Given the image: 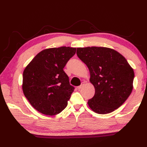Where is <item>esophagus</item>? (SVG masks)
Returning <instances> with one entry per match:
<instances>
[{
	"instance_id": "obj_1",
	"label": "esophagus",
	"mask_w": 147,
	"mask_h": 147,
	"mask_svg": "<svg viewBox=\"0 0 147 147\" xmlns=\"http://www.w3.org/2000/svg\"><path fill=\"white\" fill-rule=\"evenodd\" d=\"M84 86V82H82V83L81 84V85H80V86L78 87V90H80V89H81L82 88H83Z\"/></svg>"
}]
</instances>
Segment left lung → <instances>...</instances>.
<instances>
[{
  "instance_id": "1",
  "label": "left lung",
  "mask_w": 147,
  "mask_h": 147,
  "mask_svg": "<svg viewBox=\"0 0 147 147\" xmlns=\"http://www.w3.org/2000/svg\"><path fill=\"white\" fill-rule=\"evenodd\" d=\"M76 54L90 72V82L95 93L88 104L98 114L119 108L133 89L134 72L125 58L107 47L77 48Z\"/></svg>"
}]
</instances>
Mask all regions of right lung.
<instances>
[{"label": "right lung", "instance_id": "add662e5", "mask_svg": "<svg viewBox=\"0 0 147 147\" xmlns=\"http://www.w3.org/2000/svg\"><path fill=\"white\" fill-rule=\"evenodd\" d=\"M75 53L76 48L69 47L45 49L24 69L23 93L39 112L54 115L67 106L74 88L63 68Z\"/></svg>", "mask_w": 147, "mask_h": 147}]
</instances>
